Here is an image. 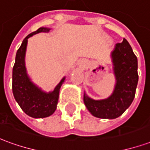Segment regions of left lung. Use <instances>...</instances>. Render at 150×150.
<instances>
[{
  "instance_id": "1",
  "label": "left lung",
  "mask_w": 150,
  "mask_h": 150,
  "mask_svg": "<svg viewBox=\"0 0 150 150\" xmlns=\"http://www.w3.org/2000/svg\"><path fill=\"white\" fill-rule=\"evenodd\" d=\"M116 85L110 97L94 100L84 95L83 101L88 111L102 119H115L121 116L135 97L138 82L137 58L129 42L124 38L112 52Z\"/></svg>"
}]
</instances>
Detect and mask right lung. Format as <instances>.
Listing matches in <instances>:
<instances>
[{
  "instance_id": "right-lung-1",
  "label": "right lung",
  "mask_w": 150,
  "mask_h": 150,
  "mask_svg": "<svg viewBox=\"0 0 150 150\" xmlns=\"http://www.w3.org/2000/svg\"><path fill=\"white\" fill-rule=\"evenodd\" d=\"M49 30L48 28H39L25 37L17 51L13 67L12 89L13 96L21 109L34 118L47 117L54 112L59 101V90L64 82L63 78L52 92L45 93L31 83L25 72L24 59L27 39L33 34Z\"/></svg>"
}]
</instances>
